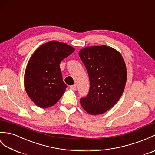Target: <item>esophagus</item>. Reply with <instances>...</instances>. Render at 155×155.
Instances as JSON below:
<instances>
[{"mask_svg": "<svg viewBox=\"0 0 155 155\" xmlns=\"http://www.w3.org/2000/svg\"><path fill=\"white\" fill-rule=\"evenodd\" d=\"M70 88H71L72 90H73V91H76V90H77V85H76V84L71 85V86H70Z\"/></svg>", "mask_w": 155, "mask_h": 155, "instance_id": "esophagus-1", "label": "esophagus"}]
</instances>
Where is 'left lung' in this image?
<instances>
[{"label":"left lung","mask_w":155,"mask_h":155,"mask_svg":"<svg viewBox=\"0 0 155 155\" xmlns=\"http://www.w3.org/2000/svg\"><path fill=\"white\" fill-rule=\"evenodd\" d=\"M78 55L86 68L90 91L80 102L91 115L102 114L111 109L123 94L127 69L121 53L107 45L86 47Z\"/></svg>","instance_id":"1"}]
</instances>
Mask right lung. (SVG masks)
Wrapping results in <instances>:
<instances>
[{
  "mask_svg": "<svg viewBox=\"0 0 155 155\" xmlns=\"http://www.w3.org/2000/svg\"><path fill=\"white\" fill-rule=\"evenodd\" d=\"M74 51L67 44L50 41L35 50L28 61L24 74V87L35 105L48 108L61 98L67 86L63 81L59 64Z\"/></svg>",
  "mask_w": 155,
  "mask_h": 155,
  "instance_id": "1",
  "label": "right lung"
}]
</instances>
